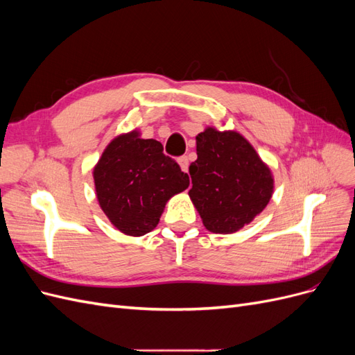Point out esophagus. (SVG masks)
I'll return each mask as SVG.
<instances>
[{
	"mask_svg": "<svg viewBox=\"0 0 355 355\" xmlns=\"http://www.w3.org/2000/svg\"><path fill=\"white\" fill-rule=\"evenodd\" d=\"M178 163H179V166H180L182 170L188 171V167H189V158H188V155L179 157V158H178Z\"/></svg>",
	"mask_w": 355,
	"mask_h": 355,
	"instance_id": "obj_1",
	"label": "esophagus"
}]
</instances>
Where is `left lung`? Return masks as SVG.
<instances>
[{
  "label": "left lung",
  "mask_w": 355,
  "mask_h": 355,
  "mask_svg": "<svg viewBox=\"0 0 355 355\" xmlns=\"http://www.w3.org/2000/svg\"><path fill=\"white\" fill-rule=\"evenodd\" d=\"M196 139L198 158L189 166V197L210 232L239 231L270 202L271 171L239 133L209 127Z\"/></svg>",
  "instance_id": "1"
}]
</instances>
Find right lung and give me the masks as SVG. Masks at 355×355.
<instances>
[{"label":"right lung","instance_id":"add662e5","mask_svg":"<svg viewBox=\"0 0 355 355\" xmlns=\"http://www.w3.org/2000/svg\"><path fill=\"white\" fill-rule=\"evenodd\" d=\"M96 194L121 232L141 237L153 231L167 200L189 185V176L154 139L136 132L115 137L93 171Z\"/></svg>","mask_w":355,"mask_h":355}]
</instances>
